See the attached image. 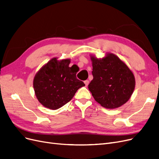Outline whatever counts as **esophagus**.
Segmentation results:
<instances>
[{
    "mask_svg": "<svg viewBox=\"0 0 159 159\" xmlns=\"http://www.w3.org/2000/svg\"><path fill=\"white\" fill-rule=\"evenodd\" d=\"M89 81L88 80H85V81H84V84H85V86L86 87H87V86L88 85V84H89Z\"/></svg>",
    "mask_w": 159,
    "mask_h": 159,
    "instance_id": "obj_1",
    "label": "esophagus"
}]
</instances>
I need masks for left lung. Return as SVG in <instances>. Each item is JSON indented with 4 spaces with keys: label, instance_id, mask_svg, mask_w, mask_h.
<instances>
[{
    "label": "left lung",
    "instance_id": "8db88e82",
    "mask_svg": "<svg viewBox=\"0 0 159 159\" xmlns=\"http://www.w3.org/2000/svg\"><path fill=\"white\" fill-rule=\"evenodd\" d=\"M93 77L88 85L95 100L102 107H121L131 98L135 80L127 66L113 54L102 59L91 56Z\"/></svg>",
    "mask_w": 159,
    "mask_h": 159
}]
</instances>
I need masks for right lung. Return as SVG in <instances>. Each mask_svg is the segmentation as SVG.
<instances>
[{"mask_svg": "<svg viewBox=\"0 0 159 159\" xmlns=\"http://www.w3.org/2000/svg\"><path fill=\"white\" fill-rule=\"evenodd\" d=\"M70 59H52L38 71L33 85L39 102L50 109H57L73 98L78 89L85 85L76 78L77 71L69 67Z\"/></svg>", "mask_w": 159, "mask_h": 159, "instance_id": "add662e5", "label": "right lung"}]
</instances>
